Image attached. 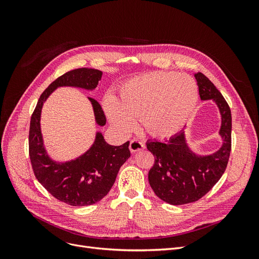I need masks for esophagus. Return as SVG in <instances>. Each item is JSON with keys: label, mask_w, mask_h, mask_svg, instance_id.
Listing matches in <instances>:
<instances>
[{"label": "esophagus", "mask_w": 259, "mask_h": 259, "mask_svg": "<svg viewBox=\"0 0 259 259\" xmlns=\"http://www.w3.org/2000/svg\"><path fill=\"white\" fill-rule=\"evenodd\" d=\"M144 148H145V145L142 142L138 141V140H132L130 142V145H129V149H130V151L132 153L138 152L140 150H143Z\"/></svg>", "instance_id": "34e87169"}]
</instances>
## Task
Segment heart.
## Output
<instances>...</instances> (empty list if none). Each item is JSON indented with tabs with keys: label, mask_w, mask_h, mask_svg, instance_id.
<instances>
[{
	"label": "heart",
	"mask_w": 259,
	"mask_h": 259,
	"mask_svg": "<svg viewBox=\"0 0 259 259\" xmlns=\"http://www.w3.org/2000/svg\"><path fill=\"white\" fill-rule=\"evenodd\" d=\"M198 102V86L189 74L169 71L146 73L119 87L118 98H105L103 106L111 124L127 132L133 119L154 139H168L180 132Z\"/></svg>",
	"instance_id": "heart-1"
}]
</instances>
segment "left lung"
I'll return each instance as SVG.
<instances>
[{
  "label": "left lung",
  "mask_w": 259,
  "mask_h": 259,
  "mask_svg": "<svg viewBox=\"0 0 259 259\" xmlns=\"http://www.w3.org/2000/svg\"><path fill=\"white\" fill-rule=\"evenodd\" d=\"M201 101L212 100L221 113L222 146L211 154H198L190 148L185 129L166 142L148 141L155 158L148 180L154 193L170 205H185L207 194L224 174L231 152L232 116L230 107L212 81L200 72L194 74Z\"/></svg>",
  "instance_id": "8db88e82"
}]
</instances>
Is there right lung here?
I'll list each match as a JSON object with an SVG mask.
<instances>
[{
  "label": "right lung",
  "instance_id": "obj_1",
  "mask_svg": "<svg viewBox=\"0 0 259 259\" xmlns=\"http://www.w3.org/2000/svg\"><path fill=\"white\" fill-rule=\"evenodd\" d=\"M103 72L93 68H78L66 72L48 86L40 95L30 119L29 156L36 180L57 199L70 206H89L104 198L112 188L122 164L130 157L129 142L120 146L106 143L101 131L88 150L78 157L57 161L48 154L40 130V113L49 95L59 87H74L92 91ZM90 101L97 125H106L101 105Z\"/></svg>",
  "mask_w": 259,
  "mask_h": 259
}]
</instances>
